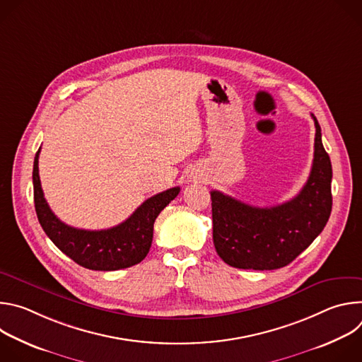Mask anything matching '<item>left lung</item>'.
Returning <instances> with one entry per match:
<instances>
[{
  "mask_svg": "<svg viewBox=\"0 0 362 362\" xmlns=\"http://www.w3.org/2000/svg\"><path fill=\"white\" fill-rule=\"evenodd\" d=\"M315 123L309 177L291 200L256 208L219 190L211 192L214 245L223 262L239 269L271 271L291 264L325 228L332 209V166Z\"/></svg>",
  "mask_w": 362,
  "mask_h": 362,
  "instance_id": "left-lung-1",
  "label": "left lung"
}]
</instances>
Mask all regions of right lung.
I'll use <instances>...</instances> for the list:
<instances>
[{
	"label": "right lung",
	"mask_w": 362,
	"mask_h": 362,
	"mask_svg": "<svg viewBox=\"0 0 362 362\" xmlns=\"http://www.w3.org/2000/svg\"><path fill=\"white\" fill-rule=\"evenodd\" d=\"M38 154L40 148L33 168L34 204L38 222L53 243L76 264L93 271H117L141 262L151 246L154 221L179 194L180 187L148 197L117 226L103 230L77 229L62 222L44 199L38 175Z\"/></svg>",
	"instance_id": "right-lung-1"
}]
</instances>
